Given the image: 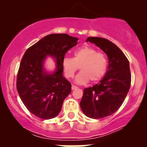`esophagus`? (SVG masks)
Segmentation results:
<instances>
[{
    "label": "esophagus",
    "instance_id": "34e87169",
    "mask_svg": "<svg viewBox=\"0 0 147 147\" xmlns=\"http://www.w3.org/2000/svg\"><path fill=\"white\" fill-rule=\"evenodd\" d=\"M76 89H77V86H76L75 85H72V90H76Z\"/></svg>",
    "mask_w": 147,
    "mask_h": 147
}]
</instances>
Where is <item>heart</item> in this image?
<instances>
[{
  "instance_id": "heart-1",
  "label": "heart",
  "mask_w": 147,
  "mask_h": 147,
  "mask_svg": "<svg viewBox=\"0 0 147 147\" xmlns=\"http://www.w3.org/2000/svg\"><path fill=\"white\" fill-rule=\"evenodd\" d=\"M62 65L64 74L69 79L72 78L80 68L82 71L76 77V82L84 84L89 80L98 82L104 77L108 68V59L102 52L84 45L75 50L73 58L65 57Z\"/></svg>"
}]
</instances>
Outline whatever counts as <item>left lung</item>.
<instances>
[{"label": "left lung", "mask_w": 147, "mask_h": 147, "mask_svg": "<svg viewBox=\"0 0 147 147\" xmlns=\"http://www.w3.org/2000/svg\"><path fill=\"white\" fill-rule=\"evenodd\" d=\"M86 41L102 49L109 58V67L99 84L84 90L81 109L88 117L101 119L115 113L122 106L131 82L129 61L122 50L108 39L88 37Z\"/></svg>", "instance_id": "8db88e82"}]
</instances>
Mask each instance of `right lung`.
<instances>
[{
	"instance_id": "right-lung-1",
	"label": "right lung",
	"mask_w": 147,
	"mask_h": 147,
	"mask_svg": "<svg viewBox=\"0 0 147 147\" xmlns=\"http://www.w3.org/2000/svg\"><path fill=\"white\" fill-rule=\"evenodd\" d=\"M77 40L67 34H52L25 51L18 68L16 89L25 107L34 115L49 119L59 113L64 99L71 92V84L62 75V62ZM47 55L56 60L57 70L52 74H47L42 68Z\"/></svg>"
}]
</instances>
